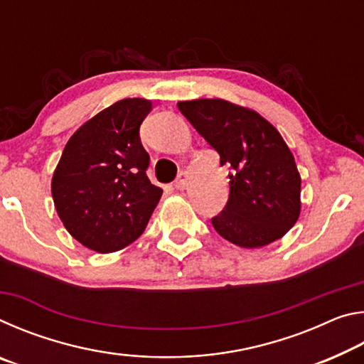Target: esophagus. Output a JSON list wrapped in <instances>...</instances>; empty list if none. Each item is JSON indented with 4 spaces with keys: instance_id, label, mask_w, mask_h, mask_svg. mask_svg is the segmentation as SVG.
Segmentation results:
<instances>
[{
    "instance_id": "34e87169",
    "label": "esophagus",
    "mask_w": 364,
    "mask_h": 364,
    "mask_svg": "<svg viewBox=\"0 0 364 364\" xmlns=\"http://www.w3.org/2000/svg\"><path fill=\"white\" fill-rule=\"evenodd\" d=\"M188 181H189V175L186 173V171H181V173L178 175L176 181H175V188L176 189H184L188 186Z\"/></svg>"
}]
</instances>
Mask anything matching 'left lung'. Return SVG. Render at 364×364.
<instances>
[{"instance_id":"left-lung-1","label":"left lung","mask_w":364,"mask_h":364,"mask_svg":"<svg viewBox=\"0 0 364 364\" xmlns=\"http://www.w3.org/2000/svg\"><path fill=\"white\" fill-rule=\"evenodd\" d=\"M197 133L230 165V199L212 225L244 249L278 241L300 215V173L279 132L255 110L225 100L178 102Z\"/></svg>"}]
</instances>
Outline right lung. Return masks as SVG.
Returning a JSON list of instances; mask_svg holds the SVG:
<instances>
[{
	"label": "right lung",
	"mask_w": 364,
	"mask_h": 364,
	"mask_svg": "<svg viewBox=\"0 0 364 364\" xmlns=\"http://www.w3.org/2000/svg\"><path fill=\"white\" fill-rule=\"evenodd\" d=\"M152 102L128 97L101 110L67 141L51 181L65 230L100 254L117 252L143 234L162 189L146 175L149 154L139 127Z\"/></svg>",
	"instance_id": "add662e5"
}]
</instances>
